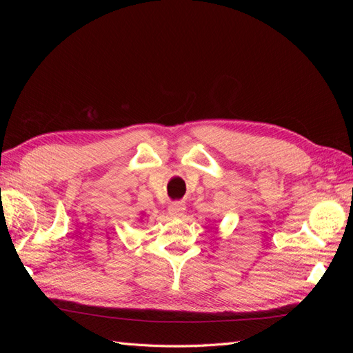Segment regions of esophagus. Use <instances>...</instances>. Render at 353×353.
I'll return each mask as SVG.
<instances>
[{
	"label": "esophagus",
	"mask_w": 353,
	"mask_h": 353,
	"mask_svg": "<svg viewBox=\"0 0 353 353\" xmlns=\"http://www.w3.org/2000/svg\"><path fill=\"white\" fill-rule=\"evenodd\" d=\"M168 210H169L170 216L179 218V216H183V213L185 212V205L183 201H174V203H170Z\"/></svg>",
	"instance_id": "1"
}]
</instances>
